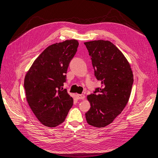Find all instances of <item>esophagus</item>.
Returning <instances> with one entry per match:
<instances>
[{
  "label": "esophagus",
  "mask_w": 158,
  "mask_h": 158,
  "mask_svg": "<svg viewBox=\"0 0 158 158\" xmlns=\"http://www.w3.org/2000/svg\"><path fill=\"white\" fill-rule=\"evenodd\" d=\"M76 98H77L78 100H82L85 98V96L84 94H76Z\"/></svg>",
  "instance_id": "34e87169"
}]
</instances>
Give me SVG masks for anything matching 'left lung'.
I'll return each instance as SVG.
<instances>
[{"label": "left lung", "mask_w": 158, "mask_h": 158, "mask_svg": "<svg viewBox=\"0 0 158 158\" xmlns=\"http://www.w3.org/2000/svg\"><path fill=\"white\" fill-rule=\"evenodd\" d=\"M84 44L92 57L94 75L102 85L94 94L87 96L90 108L85 113L86 120L90 126L103 127L112 123L127 105L133 72L125 56L112 42L100 40Z\"/></svg>", "instance_id": "left-lung-1"}]
</instances>
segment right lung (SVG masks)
<instances>
[{
	"mask_svg": "<svg viewBox=\"0 0 158 158\" xmlns=\"http://www.w3.org/2000/svg\"><path fill=\"white\" fill-rule=\"evenodd\" d=\"M78 45V41L73 39L48 46L25 75L27 101L38 120L45 126L61 124L73 106L72 97L62 86Z\"/></svg>",
	"mask_w": 158,
	"mask_h": 158,
	"instance_id": "add662e5",
	"label": "right lung"
}]
</instances>
